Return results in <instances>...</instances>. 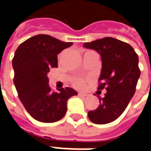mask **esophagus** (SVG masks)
Returning a JSON list of instances; mask_svg holds the SVG:
<instances>
[{"label":"esophagus","instance_id":"1","mask_svg":"<svg viewBox=\"0 0 151 151\" xmlns=\"http://www.w3.org/2000/svg\"><path fill=\"white\" fill-rule=\"evenodd\" d=\"M78 95L80 97H88V93H78Z\"/></svg>","mask_w":151,"mask_h":151}]
</instances>
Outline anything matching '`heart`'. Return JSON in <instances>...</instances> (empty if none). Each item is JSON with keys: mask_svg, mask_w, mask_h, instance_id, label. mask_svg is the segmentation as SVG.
Instances as JSON below:
<instances>
[{"mask_svg": "<svg viewBox=\"0 0 151 151\" xmlns=\"http://www.w3.org/2000/svg\"><path fill=\"white\" fill-rule=\"evenodd\" d=\"M73 84L77 88H83L85 84V81L83 78H76L73 82Z\"/></svg>", "mask_w": 151, "mask_h": 151, "instance_id": "obj_1", "label": "heart"}]
</instances>
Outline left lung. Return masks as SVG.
Returning a JSON list of instances; mask_svg holds the SVG:
<instances>
[{
	"mask_svg": "<svg viewBox=\"0 0 151 151\" xmlns=\"http://www.w3.org/2000/svg\"><path fill=\"white\" fill-rule=\"evenodd\" d=\"M86 48L97 51L102 59L98 89H106L104 98L98 95L99 104L88 113L89 119L104 124L117 119L134 96L140 70L137 53L129 44L113 37L85 42Z\"/></svg>",
	"mask_w": 151,
	"mask_h": 151,
	"instance_id": "left-lung-1",
	"label": "left lung"
}]
</instances>
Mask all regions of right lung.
<instances>
[{"mask_svg":"<svg viewBox=\"0 0 151 151\" xmlns=\"http://www.w3.org/2000/svg\"><path fill=\"white\" fill-rule=\"evenodd\" d=\"M72 45L39 34L26 40L15 52L13 81L19 99L30 115L40 122L60 120L67 112L68 99L78 94L71 88L52 91L47 75L51 68H58V54Z\"/></svg>","mask_w":151,"mask_h":151,"instance_id":"1","label":"right lung"}]
</instances>
